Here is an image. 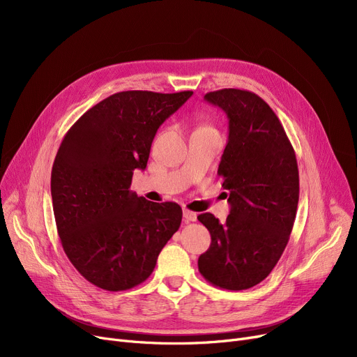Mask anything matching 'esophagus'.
I'll use <instances>...</instances> for the list:
<instances>
[{"label":"esophagus","instance_id":"34e87169","mask_svg":"<svg viewBox=\"0 0 357 357\" xmlns=\"http://www.w3.org/2000/svg\"><path fill=\"white\" fill-rule=\"evenodd\" d=\"M183 220H185V222L197 221V213L190 211V210H183Z\"/></svg>","mask_w":357,"mask_h":357}]
</instances>
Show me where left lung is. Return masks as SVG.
Instances as JSON below:
<instances>
[{"mask_svg": "<svg viewBox=\"0 0 357 357\" xmlns=\"http://www.w3.org/2000/svg\"><path fill=\"white\" fill-rule=\"evenodd\" d=\"M204 98L229 119L218 175L231 210L224 222L211 213L198 215L211 234L198 269L214 287L249 289L272 272L288 245L299 198L296 158L273 109L255 92L226 88Z\"/></svg>", "mask_w": 357, "mask_h": 357, "instance_id": "obj_1", "label": "left lung"}]
</instances>
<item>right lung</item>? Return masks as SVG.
<instances>
[{"label":"right lung","mask_w":357,"mask_h":357,"mask_svg":"<svg viewBox=\"0 0 357 357\" xmlns=\"http://www.w3.org/2000/svg\"><path fill=\"white\" fill-rule=\"evenodd\" d=\"M192 91H123L89 108L65 135L50 178L62 248L88 282L126 291L152 275L179 229L176 202H152L130 191L146 169L160 124Z\"/></svg>","instance_id":"right-lung-1"}]
</instances>
